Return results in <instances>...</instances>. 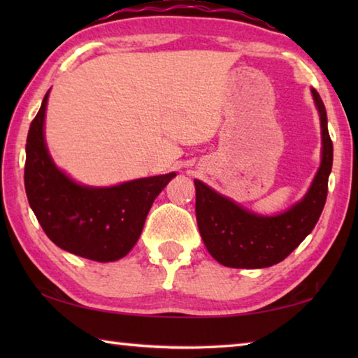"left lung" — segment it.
I'll use <instances>...</instances> for the list:
<instances>
[{
    "instance_id": "8db88e82",
    "label": "left lung",
    "mask_w": 358,
    "mask_h": 358,
    "mask_svg": "<svg viewBox=\"0 0 358 358\" xmlns=\"http://www.w3.org/2000/svg\"><path fill=\"white\" fill-rule=\"evenodd\" d=\"M320 118V166L301 201L280 215L264 216L221 196L201 180L196 186V216L201 237L217 262L230 268H265L286 259L319 221L333 164V143L327 112L316 90H311Z\"/></svg>"
}]
</instances>
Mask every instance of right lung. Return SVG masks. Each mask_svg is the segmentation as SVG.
<instances>
[{"label":"right lung","mask_w":358,"mask_h":358,"mask_svg":"<svg viewBox=\"0 0 358 358\" xmlns=\"http://www.w3.org/2000/svg\"><path fill=\"white\" fill-rule=\"evenodd\" d=\"M48 90L27 137L25 191L47 237L62 250L96 262L124 257L141 237L155 199L177 173L94 187L58 169L44 137Z\"/></svg>","instance_id":"add662e5"}]
</instances>
